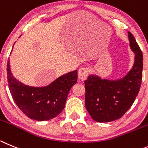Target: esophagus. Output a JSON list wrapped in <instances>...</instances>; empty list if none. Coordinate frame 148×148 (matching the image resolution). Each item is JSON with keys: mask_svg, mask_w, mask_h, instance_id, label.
Segmentation results:
<instances>
[{"mask_svg": "<svg viewBox=\"0 0 148 148\" xmlns=\"http://www.w3.org/2000/svg\"><path fill=\"white\" fill-rule=\"evenodd\" d=\"M88 74H89V68L88 67H82L79 70L78 76L80 80L83 81L86 79Z\"/></svg>", "mask_w": 148, "mask_h": 148, "instance_id": "34e87169", "label": "esophagus"}]
</instances>
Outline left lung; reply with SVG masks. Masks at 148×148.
<instances>
[{
    "label": "left lung",
    "instance_id": "left-lung-1",
    "mask_svg": "<svg viewBox=\"0 0 148 148\" xmlns=\"http://www.w3.org/2000/svg\"><path fill=\"white\" fill-rule=\"evenodd\" d=\"M128 33L131 49L135 53L131 71L118 80L89 75L85 81V107L97 122H110L121 118L132 107L139 93L143 79V52L133 35Z\"/></svg>",
    "mask_w": 148,
    "mask_h": 148
}]
</instances>
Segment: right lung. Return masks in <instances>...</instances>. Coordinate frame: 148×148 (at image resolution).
Returning a JSON list of instances; mask_svg holds the SVG:
<instances>
[{"mask_svg": "<svg viewBox=\"0 0 148 148\" xmlns=\"http://www.w3.org/2000/svg\"><path fill=\"white\" fill-rule=\"evenodd\" d=\"M9 60L7 63V79L13 100L29 118L44 121L57 117L64 109L68 94L77 82V70L67 73L42 88L30 87L13 77Z\"/></svg>", "mask_w": 148, "mask_h": 148, "instance_id": "right-lung-1", "label": "right lung"}]
</instances>
